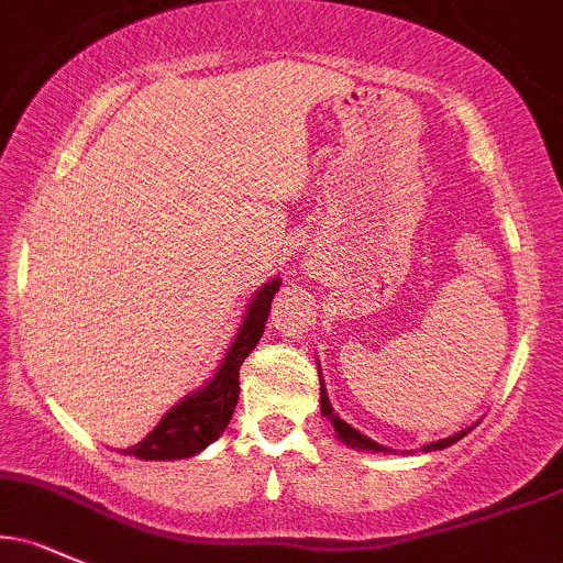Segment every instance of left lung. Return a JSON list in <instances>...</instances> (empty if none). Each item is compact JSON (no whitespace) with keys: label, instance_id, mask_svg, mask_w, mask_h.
I'll list each match as a JSON object with an SVG mask.
<instances>
[{"label":"left lung","instance_id":"obj_1","mask_svg":"<svg viewBox=\"0 0 563 563\" xmlns=\"http://www.w3.org/2000/svg\"><path fill=\"white\" fill-rule=\"evenodd\" d=\"M320 407H322V416H328V418H331L333 429L339 431V439H341V442H346L349 448L373 450V452H380V450H384V448H380V444L373 442V439L363 437V434H360L357 429H352V426H349L346 421H341V418L335 416V412H333V407H331V399H328L325 389H320ZM463 437H466V431H461V434H455V437H448V439H439V442H431V444H426L423 450H426V452H431V450H444V448H450L452 442H457V439H463Z\"/></svg>","mask_w":563,"mask_h":563}]
</instances>
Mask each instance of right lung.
Returning a JSON list of instances; mask_svg holds the SVG:
<instances>
[{
    "label": "right lung",
    "instance_id": "right-lung-1",
    "mask_svg": "<svg viewBox=\"0 0 563 563\" xmlns=\"http://www.w3.org/2000/svg\"><path fill=\"white\" fill-rule=\"evenodd\" d=\"M280 288V280L267 283L254 301L249 303V312L232 341L230 352L224 354L222 365L217 367L214 378L203 389L190 394L177 407H172L156 429L151 431L134 448H126V455H137L142 461H174V457H190L209 448L214 439L222 437L228 429L232 410L238 405V376H241L243 360L254 352L264 333V322L269 318V307Z\"/></svg>",
    "mask_w": 563,
    "mask_h": 563
}]
</instances>
